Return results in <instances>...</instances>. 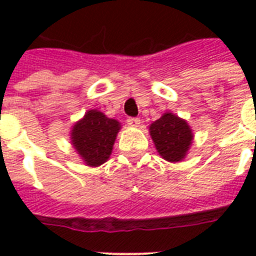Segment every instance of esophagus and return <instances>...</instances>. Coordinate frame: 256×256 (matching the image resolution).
<instances>
[{
  "label": "esophagus",
  "mask_w": 256,
  "mask_h": 256,
  "mask_svg": "<svg viewBox=\"0 0 256 256\" xmlns=\"http://www.w3.org/2000/svg\"><path fill=\"white\" fill-rule=\"evenodd\" d=\"M128 126H132V128H138L140 124V118H128Z\"/></svg>",
  "instance_id": "obj_1"
}]
</instances>
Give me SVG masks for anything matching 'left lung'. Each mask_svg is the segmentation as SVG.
<instances>
[{
	"mask_svg": "<svg viewBox=\"0 0 256 256\" xmlns=\"http://www.w3.org/2000/svg\"><path fill=\"white\" fill-rule=\"evenodd\" d=\"M150 136L156 152L168 162H179L192 144V130L187 122L172 112H164L150 124Z\"/></svg>",
	"mask_w": 256,
	"mask_h": 256,
	"instance_id": "obj_1",
	"label": "left lung"
}]
</instances>
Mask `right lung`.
Wrapping results in <instances>:
<instances>
[{"label":"right lung","mask_w":256,"mask_h":256,"mask_svg":"<svg viewBox=\"0 0 256 256\" xmlns=\"http://www.w3.org/2000/svg\"><path fill=\"white\" fill-rule=\"evenodd\" d=\"M120 130L118 120L92 108L74 124L70 140L84 162L88 166L98 168L108 160Z\"/></svg>","instance_id":"add662e5"}]
</instances>
